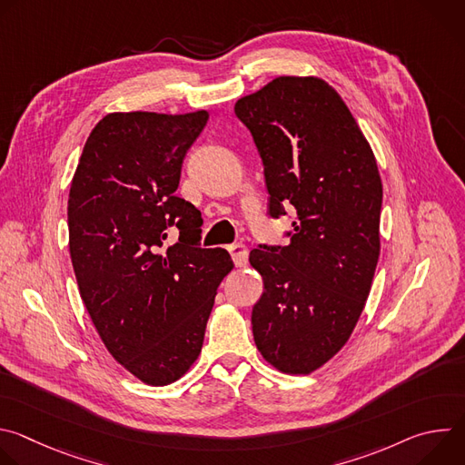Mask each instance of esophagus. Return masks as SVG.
Returning a JSON list of instances; mask_svg holds the SVG:
<instances>
[{"label":"esophagus","mask_w":465,"mask_h":465,"mask_svg":"<svg viewBox=\"0 0 465 465\" xmlns=\"http://www.w3.org/2000/svg\"><path fill=\"white\" fill-rule=\"evenodd\" d=\"M228 252L235 262V267H244L246 261H248V250L244 244L241 242H235V244H230L228 246Z\"/></svg>","instance_id":"1"}]
</instances>
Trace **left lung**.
Here are the masks:
<instances>
[{
  "label": "left lung",
  "instance_id": "1",
  "mask_svg": "<svg viewBox=\"0 0 465 465\" xmlns=\"http://www.w3.org/2000/svg\"><path fill=\"white\" fill-rule=\"evenodd\" d=\"M264 167L269 215L294 208L287 246L259 244L264 291L252 309L262 359L311 373L351 337L379 259L382 183L342 97L318 77H278L235 103Z\"/></svg>",
  "mask_w": 465,
  "mask_h": 465
}]
</instances>
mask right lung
<instances>
[{"instance_id":"add662e5","label":"right lung","mask_w":465,"mask_h":465,"mask_svg":"<svg viewBox=\"0 0 465 465\" xmlns=\"http://www.w3.org/2000/svg\"><path fill=\"white\" fill-rule=\"evenodd\" d=\"M208 117L108 114L72 180L68 230L81 298L112 357L153 386L193 366L217 289L233 269L224 248H201V212L174 193ZM171 225L179 242L163 251Z\"/></svg>"}]
</instances>
